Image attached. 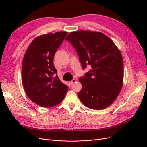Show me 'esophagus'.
Segmentation results:
<instances>
[{"label": "esophagus", "mask_w": 147, "mask_h": 147, "mask_svg": "<svg viewBox=\"0 0 147 147\" xmlns=\"http://www.w3.org/2000/svg\"><path fill=\"white\" fill-rule=\"evenodd\" d=\"M76 81H77V80H76V79H73L72 81L70 82V85H72V84H73L74 83L76 82Z\"/></svg>", "instance_id": "obj_1"}]
</instances>
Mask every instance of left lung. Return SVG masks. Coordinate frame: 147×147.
I'll list each match as a JSON object with an SVG mask.
<instances>
[{"label":"left lung","instance_id":"8db88e82","mask_svg":"<svg viewBox=\"0 0 147 147\" xmlns=\"http://www.w3.org/2000/svg\"><path fill=\"white\" fill-rule=\"evenodd\" d=\"M79 57L83 70L89 72L81 77L82 84L78 96L87 107L102 110L117 99L123 82V61L113 42L102 32L80 30L70 32L67 37Z\"/></svg>","mask_w":147,"mask_h":147}]
</instances>
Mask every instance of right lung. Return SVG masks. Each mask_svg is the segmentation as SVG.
I'll return each instance as SVG.
<instances>
[{"label":"right lung","mask_w":147,"mask_h":147,"mask_svg":"<svg viewBox=\"0 0 147 147\" xmlns=\"http://www.w3.org/2000/svg\"><path fill=\"white\" fill-rule=\"evenodd\" d=\"M67 33H49L35 38L24 56L21 75L24 90L31 100L43 107L61 103L68 91L53 63L56 51Z\"/></svg>","instance_id":"obj_1"}]
</instances>
